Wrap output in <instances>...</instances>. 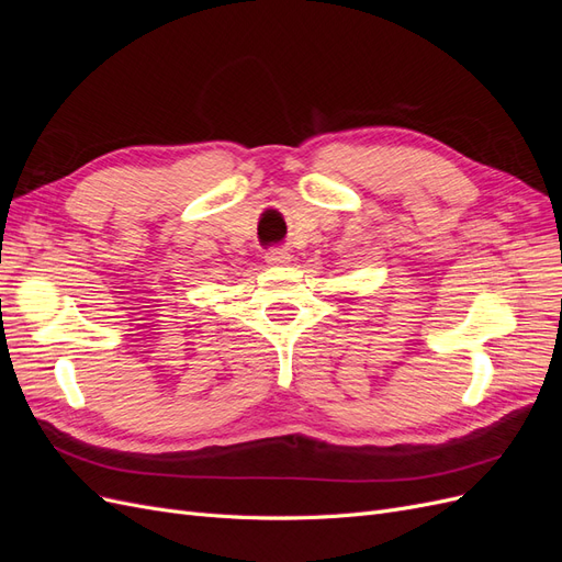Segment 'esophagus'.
Returning a JSON list of instances; mask_svg holds the SVG:
<instances>
[{
    "instance_id": "34e87169",
    "label": "esophagus",
    "mask_w": 562,
    "mask_h": 562,
    "mask_svg": "<svg viewBox=\"0 0 562 562\" xmlns=\"http://www.w3.org/2000/svg\"><path fill=\"white\" fill-rule=\"evenodd\" d=\"M265 262H267L269 267H281V265L291 262V255H288V250L274 248V250H269V252L265 255Z\"/></svg>"
}]
</instances>
